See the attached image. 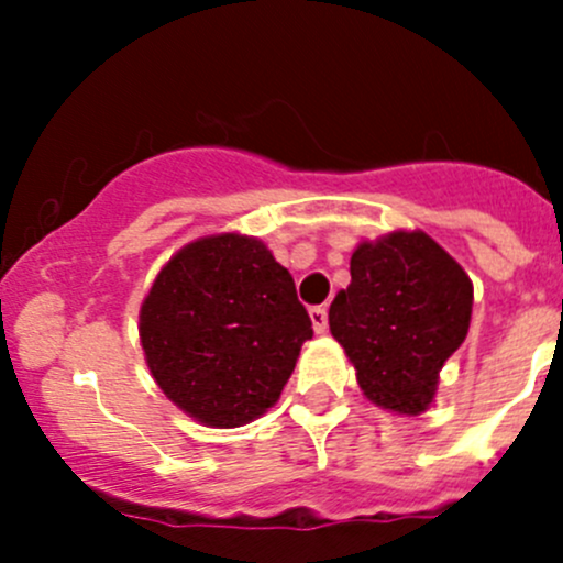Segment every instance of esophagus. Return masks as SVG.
<instances>
[{
  "label": "esophagus",
  "instance_id": "34e87169",
  "mask_svg": "<svg viewBox=\"0 0 563 563\" xmlns=\"http://www.w3.org/2000/svg\"><path fill=\"white\" fill-rule=\"evenodd\" d=\"M310 321H313L316 334H323V332H327V327H329V321H327V310H323V308H310Z\"/></svg>",
  "mask_w": 563,
  "mask_h": 563
}]
</instances>
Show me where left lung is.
<instances>
[{"instance_id":"1","label":"left lung","mask_w":563,"mask_h":563,"mask_svg":"<svg viewBox=\"0 0 563 563\" xmlns=\"http://www.w3.org/2000/svg\"><path fill=\"white\" fill-rule=\"evenodd\" d=\"M474 283L424 231H389L351 253V286L329 308L362 395L402 417L428 411L444 362L468 334Z\"/></svg>"}]
</instances>
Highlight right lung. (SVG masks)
Instances as JSON below:
<instances>
[{
	"label": "right lung",
	"mask_w": 563,
	"mask_h": 563,
	"mask_svg": "<svg viewBox=\"0 0 563 563\" xmlns=\"http://www.w3.org/2000/svg\"><path fill=\"white\" fill-rule=\"evenodd\" d=\"M139 338L176 408L207 428H242L280 400L313 323L272 250L225 231L163 264L141 302Z\"/></svg>",
	"instance_id": "add662e5"
}]
</instances>
